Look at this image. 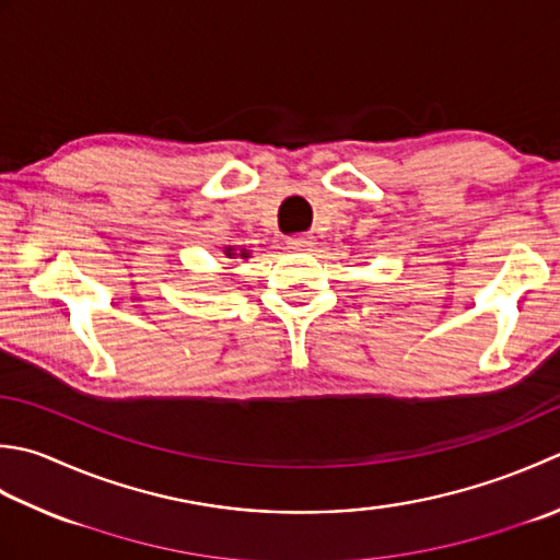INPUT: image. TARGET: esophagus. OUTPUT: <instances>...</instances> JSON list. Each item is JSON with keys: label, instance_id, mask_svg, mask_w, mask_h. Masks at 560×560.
Listing matches in <instances>:
<instances>
[{"label": "esophagus", "instance_id": "obj_1", "mask_svg": "<svg viewBox=\"0 0 560 560\" xmlns=\"http://www.w3.org/2000/svg\"><path fill=\"white\" fill-rule=\"evenodd\" d=\"M287 245L289 249H311L315 245V240L313 235H293L287 240Z\"/></svg>", "mask_w": 560, "mask_h": 560}]
</instances>
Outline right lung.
<instances>
[{
  "instance_id": "1",
  "label": "right lung",
  "mask_w": 560,
  "mask_h": 560,
  "mask_svg": "<svg viewBox=\"0 0 560 560\" xmlns=\"http://www.w3.org/2000/svg\"><path fill=\"white\" fill-rule=\"evenodd\" d=\"M225 257H243V259H247L249 252L247 249H240V255H237L233 247H225Z\"/></svg>"
}]
</instances>
